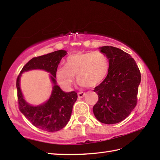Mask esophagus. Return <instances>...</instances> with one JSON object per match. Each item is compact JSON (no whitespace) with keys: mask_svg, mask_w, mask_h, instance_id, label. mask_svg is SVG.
<instances>
[{"mask_svg":"<svg viewBox=\"0 0 160 160\" xmlns=\"http://www.w3.org/2000/svg\"><path fill=\"white\" fill-rule=\"evenodd\" d=\"M85 92H78V98H82L85 96Z\"/></svg>","mask_w":160,"mask_h":160,"instance_id":"obj_1","label":"esophagus"}]
</instances>
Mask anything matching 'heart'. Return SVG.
Wrapping results in <instances>:
<instances>
[{
    "label": "heart",
    "mask_w": 160,
    "mask_h": 160,
    "mask_svg": "<svg viewBox=\"0 0 160 160\" xmlns=\"http://www.w3.org/2000/svg\"><path fill=\"white\" fill-rule=\"evenodd\" d=\"M109 67L108 57L103 52H78L66 59L65 67L57 68L56 78L65 90L71 89L75 75L81 85L92 88L99 85L106 78Z\"/></svg>",
    "instance_id": "b5f03b06"
}]
</instances>
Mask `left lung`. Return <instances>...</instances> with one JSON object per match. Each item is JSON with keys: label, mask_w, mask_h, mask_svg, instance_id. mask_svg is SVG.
<instances>
[{"label": "left lung", "mask_w": 160, "mask_h": 160, "mask_svg": "<svg viewBox=\"0 0 160 160\" xmlns=\"http://www.w3.org/2000/svg\"><path fill=\"white\" fill-rule=\"evenodd\" d=\"M109 60V71L105 80L95 88L98 101L93 113L100 122L114 124L129 116L137 103L141 73L130 54L111 46L100 47Z\"/></svg>", "instance_id": "8db88e82"}]
</instances>
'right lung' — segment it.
<instances>
[{"mask_svg": "<svg viewBox=\"0 0 160 160\" xmlns=\"http://www.w3.org/2000/svg\"><path fill=\"white\" fill-rule=\"evenodd\" d=\"M66 54L65 50H57L34 57L23 66L16 80L19 110L35 127L46 132H57L65 127L70 120L73 105L78 98L77 92H63L56 82V70L62 58ZM35 68L46 70L51 73L54 86L51 96L46 103L32 107L23 99L19 83L21 73Z\"/></svg>", "mask_w": 160, "mask_h": 160, "instance_id": "add662e5", "label": "right lung"}]
</instances>
